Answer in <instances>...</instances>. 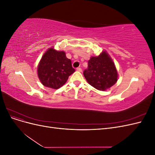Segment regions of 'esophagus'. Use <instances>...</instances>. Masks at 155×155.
I'll list each match as a JSON object with an SVG mask.
<instances>
[{
    "label": "esophagus",
    "mask_w": 155,
    "mask_h": 155,
    "mask_svg": "<svg viewBox=\"0 0 155 155\" xmlns=\"http://www.w3.org/2000/svg\"><path fill=\"white\" fill-rule=\"evenodd\" d=\"M77 70L78 71H79V72H82V69L81 68H77Z\"/></svg>",
    "instance_id": "obj_1"
}]
</instances>
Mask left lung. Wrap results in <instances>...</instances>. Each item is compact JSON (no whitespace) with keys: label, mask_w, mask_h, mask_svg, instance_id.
I'll return each instance as SVG.
<instances>
[{"label":"left lung","mask_w":155,"mask_h":155,"mask_svg":"<svg viewBox=\"0 0 155 155\" xmlns=\"http://www.w3.org/2000/svg\"><path fill=\"white\" fill-rule=\"evenodd\" d=\"M88 64V69L85 70L83 75L89 85L97 90L106 91L118 81V71L107 51H103L98 56H92Z\"/></svg>","instance_id":"left-lung-1"}]
</instances>
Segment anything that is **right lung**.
<instances>
[{"label": "right lung", "mask_w": 155, "mask_h": 155, "mask_svg": "<svg viewBox=\"0 0 155 155\" xmlns=\"http://www.w3.org/2000/svg\"><path fill=\"white\" fill-rule=\"evenodd\" d=\"M74 72L71 60L66 57L65 51L56 50L54 47L45 51L37 67V76L41 83L55 90L64 85Z\"/></svg>", "instance_id": "right-lung-1"}]
</instances>
